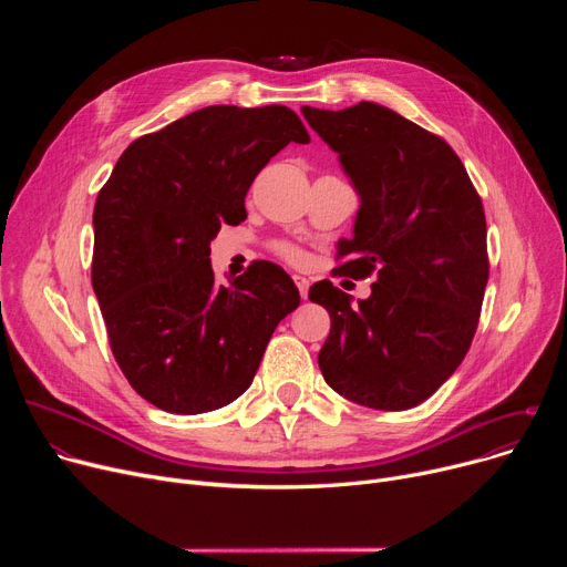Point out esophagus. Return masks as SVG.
I'll list each match as a JSON object with an SVG mask.
<instances>
[{
	"mask_svg": "<svg viewBox=\"0 0 567 567\" xmlns=\"http://www.w3.org/2000/svg\"><path fill=\"white\" fill-rule=\"evenodd\" d=\"M293 282H296V287H299V291H301V299H308L310 280H308V278H303V276H293Z\"/></svg>",
	"mask_w": 567,
	"mask_h": 567,
	"instance_id": "obj_1",
	"label": "esophagus"
}]
</instances>
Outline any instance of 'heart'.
I'll use <instances>...</instances> for the list:
<instances>
[{
    "label": "heart",
    "mask_w": 567,
    "mask_h": 567,
    "mask_svg": "<svg viewBox=\"0 0 567 567\" xmlns=\"http://www.w3.org/2000/svg\"><path fill=\"white\" fill-rule=\"evenodd\" d=\"M278 252L285 257V259H289V261H293V264H301L303 259H306V255L299 250V248H293V246H287V244H282V246H278Z\"/></svg>",
    "instance_id": "heart-1"
}]
</instances>
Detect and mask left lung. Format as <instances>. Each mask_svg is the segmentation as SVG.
Returning a JSON list of instances; mask_svg holds the SVG:
<instances>
[{
  "mask_svg": "<svg viewBox=\"0 0 567 567\" xmlns=\"http://www.w3.org/2000/svg\"><path fill=\"white\" fill-rule=\"evenodd\" d=\"M301 112L361 199L336 271L374 274L359 303L329 280L310 287L331 315L321 374L355 404L411 409L460 368L478 329L489 278L483 202L453 148L391 107Z\"/></svg>",
  "mask_w": 567,
  "mask_h": 567,
  "instance_id": "obj_1",
  "label": "left lung"
}]
</instances>
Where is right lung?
Masks as SVG:
<instances>
[{
	"instance_id": "1",
	"label": "right lung",
	"mask_w": 567,
	"mask_h": 567,
	"mask_svg": "<svg viewBox=\"0 0 567 567\" xmlns=\"http://www.w3.org/2000/svg\"><path fill=\"white\" fill-rule=\"evenodd\" d=\"M289 142L310 135L285 105H208L137 137L99 193L92 285L110 347L163 411L206 413L246 393L276 326L301 303L278 264L218 285L208 257Z\"/></svg>"
}]
</instances>
